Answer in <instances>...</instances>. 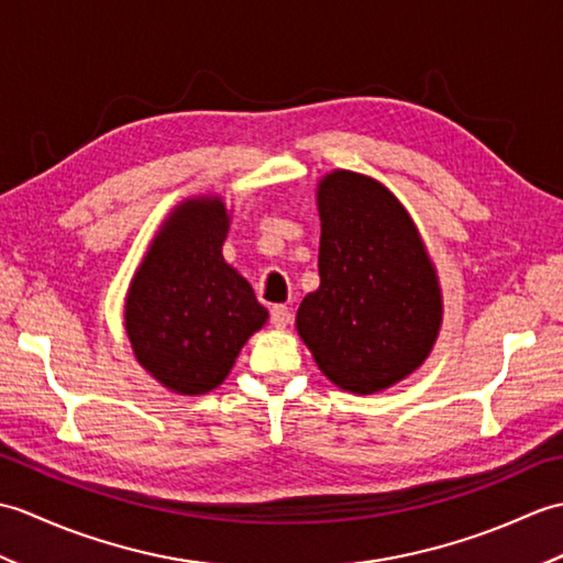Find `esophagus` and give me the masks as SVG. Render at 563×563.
<instances>
[{
    "label": "esophagus",
    "instance_id": "esophagus-1",
    "mask_svg": "<svg viewBox=\"0 0 563 563\" xmlns=\"http://www.w3.org/2000/svg\"><path fill=\"white\" fill-rule=\"evenodd\" d=\"M290 319H292V314H290V309L285 307V305H273L271 307V324L273 327L285 329V327L290 324Z\"/></svg>",
    "mask_w": 563,
    "mask_h": 563
}]
</instances>
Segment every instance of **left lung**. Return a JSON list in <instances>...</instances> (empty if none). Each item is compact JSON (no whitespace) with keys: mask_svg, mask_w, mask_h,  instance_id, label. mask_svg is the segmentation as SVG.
Segmentation results:
<instances>
[{"mask_svg":"<svg viewBox=\"0 0 563 563\" xmlns=\"http://www.w3.org/2000/svg\"><path fill=\"white\" fill-rule=\"evenodd\" d=\"M319 288L297 331L333 385L391 387L426 361L440 329V290L401 202L373 178L333 172L319 184Z\"/></svg>","mask_w":563,"mask_h":563,"instance_id":"1","label":"left lung"}]
</instances>
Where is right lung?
Wrapping results in <instances>:
<instances>
[{
  "label": "right lung",
  "mask_w": 563,
  "mask_h": 563,
  "mask_svg": "<svg viewBox=\"0 0 563 563\" xmlns=\"http://www.w3.org/2000/svg\"><path fill=\"white\" fill-rule=\"evenodd\" d=\"M227 227L218 198L178 206L130 285V343L140 365L174 391L218 387L268 317L251 285L222 258Z\"/></svg>",
  "instance_id": "add662e5"
}]
</instances>
